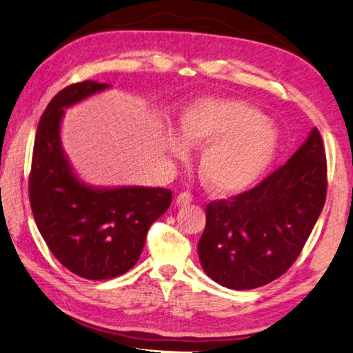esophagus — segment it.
<instances>
[{"instance_id":"obj_1","label":"esophagus","mask_w":353,"mask_h":353,"mask_svg":"<svg viewBox=\"0 0 353 353\" xmlns=\"http://www.w3.org/2000/svg\"><path fill=\"white\" fill-rule=\"evenodd\" d=\"M190 201H192V195H190L189 192H181V194L176 197L175 205H176V206H186V205L190 203Z\"/></svg>"}]
</instances>
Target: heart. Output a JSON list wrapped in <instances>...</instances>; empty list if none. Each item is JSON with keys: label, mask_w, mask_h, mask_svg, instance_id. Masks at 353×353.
I'll use <instances>...</instances> for the list:
<instances>
[{"label": "heart", "mask_w": 353, "mask_h": 353, "mask_svg": "<svg viewBox=\"0 0 353 353\" xmlns=\"http://www.w3.org/2000/svg\"><path fill=\"white\" fill-rule=\"evenodd\" d=\"M180 134L167 131L163 147L184 159L189 148L201 150L199 172L205 186L219 195L252 186L272 164L279 134L255 106L227 98H203L180 115Z\"/></svg>", "instance_id": "obj_1"}]
</instances>
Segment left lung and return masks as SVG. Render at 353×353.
Returning <instances> with one entry per match:
<instances>
[{
  "mask_svg": "<svg viewBox=\"0 0 353 353\" xmlns=\"http://www.w3.org/2000/svg\"><path fill=\"white\" fill-rule=\"evenodd\" d=\"M327 195L325 148L317 128L288 163L233 200L206 206L197 245L201 268L230 290H255L296 261Z\"/></svg>",
  "mask_w": 353,
  "mask_h": 353,
  "instance_id": "1",
  "label": "left lung"
}]
</instances>
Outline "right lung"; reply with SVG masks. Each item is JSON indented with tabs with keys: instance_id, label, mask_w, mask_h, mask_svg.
I'll return each mask as SVG.
<instances>
[{
	"instance_id": "1",
	"label": "right lung",
	"mask_w": 353,
	"mask_h": 353,
	"mask_svg": "<svg viewBox=\"0 0 353 353\" xmlns=\"http://www.w3.org/2000/svg\"><path fill=\"white\" fill-rule=\"evenodd\" d=\"M109 88L83 81L62 89L42 114L32 152L34 221L57 261L88 280L128 272L141 256L150 225L172 201V192L163 188L92 186L77 175L63 152L65 109Z\"/></svg>"
}]
</instances>
